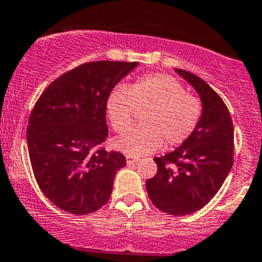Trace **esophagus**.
<instances>
[{"label": "esophagus", "mask_w": 262, "mask_h": 262, "mask_svg": "<svg viewBox=\"0 0 262 262\" xmlns=\"http://www.w3.org/2000/svg\"><path fill=\"white\" fill-rule=\"evenodd\" d=\"M138 161V159L137 158H133V156H126V164L128 165H133L134 163H137Z\"/></svg>", "instance_id": "obj_1"}]
</instances>
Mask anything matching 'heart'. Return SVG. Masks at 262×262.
I'll return each mask as SVG.
<instances>
[{"mask_svg":"<svg viewBox=\"0 0 262 262\" xmlns=\"http://www.w3.org/2000/svg\"><path fill=\"white\" fill-rule=\"evenodd\" d=\"M137 109L148 110L143 126L114 139V147L129 156L148 155L163 145H182L192 136L203 112L199 99L187 94L183 85L167 73L146 75L130 88L117 85L111 90L106 111L117 133L130 127Z\"/></svg>","mask_w":262,"mask_h":262,"instance_id":"heart-1","label":"heart"}]
</instances>
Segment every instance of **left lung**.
Instances as JSON below:
<instances>
[{
	"mask_svg": "<svg viewBox=\"0 0 262 262\" xmlns=\"http://www.w3.org/2000/svg\"><path fill=\"white\" fill-rule=\"evenodd\" d=\"M174 71L199 94L202 117L186 142L154 159L158 173L147 180L146 189L161 212L186 216L208 204L230 173L234 128L226 104L204 80L189 71Z\"/></svg>",
	"mask_w": 262,
	"mask_h": 262,
	"instance_id": "8db88e82",
	"label": "left lung"
}]
</instances>
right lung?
<instances>
[{
	"label": "right lung",
	"mask_w": 262,
	"mask_h": 262,
	"mask_svg": "<svg viewBox=\"0 0 262 262\" xmlns=\"http://www.w3.org/2000/svg\"><path fill=\"white\" fill-rule=\"evenodd\" d=\"M138 62H90L51 82L33 107L27 129L32 169L41 191L72 214L108 202L125 156L106 151V102Z\"/></svg>",
	"instance_id": "1"
}]
</instances>
